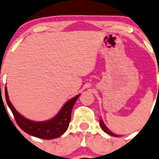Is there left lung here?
<instances>
[{
  "label": "left lung",
  "mask_w": 159,
  "mask_h": 159,
  "mask_svg": "<svg viewBox=\"0 0 159 159\" xmlns=\"http://www.w3.org/2000/svg\"><path fill=\"white\" fill-rule=\"evenodd\" d=\"M99 121H100L101 127H102V130H103V131H105V132H106L107 134H110V135L114 136V137H118V135H117V134H114V133H112L111 131L110 130L108 129V128L106 127V126H105V125L104 124V122H103V121H102V120H99Z\"/></svg>",
  "instance_id": "1"
}]
</instances>
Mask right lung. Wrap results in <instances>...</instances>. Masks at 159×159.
Listing matches in <instances>:
<instances>
[{
	"label": "right lung",
	"instance_id": "add662e5",
	"mask_svg": "<svg viewBox=\"0 0 159 159\" xmlns=\"http://www.w3.org/2000/svg\"><path fill=\"white\" fill-rule=\"evenodd\" d=\"M79 96L80 94H78L67 102L58 114L52 119L46 121H33L24 118L15 110L9 100L7 88L5 87L6 102L14 115L17 125L30 135L47 140L60 137L67 131L69 126L72 108Z\"/></svg>",
	"mask_w": 159,
	"mask_h": 159
}]
</instances>
